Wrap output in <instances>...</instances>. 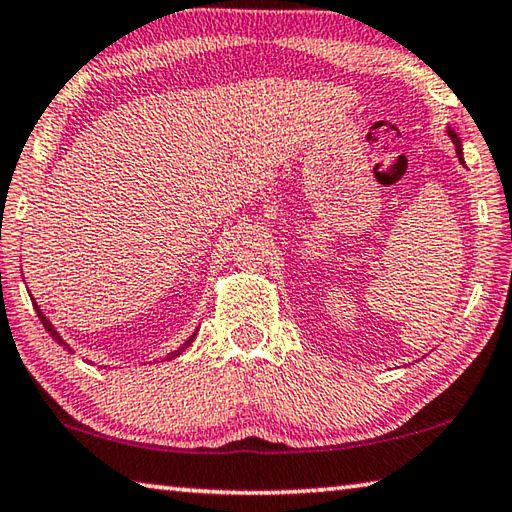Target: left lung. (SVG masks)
Listing matches in <instances>:
<instances>
[{"label": "left lung", "instance_id": "1", "mask_svg": "<svg viewBox=\"0 0 512 512\" xmlns=\"http://www.w3.org/2000/svg\"><path fill=\"white\" fill-rule=\"evenodd\" d=\"M447 137L452 139V143H454V148H456V157H459V161L461 164L465 166V159H463V146H461V139H459V134H456L450 125H447Z\"/></svg>", "mask_w": 512, "mask_h": 512}]
</instances>
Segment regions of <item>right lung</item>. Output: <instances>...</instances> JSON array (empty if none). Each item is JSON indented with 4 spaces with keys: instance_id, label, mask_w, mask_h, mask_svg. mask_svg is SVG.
I'll use <instances>...</instances> for the list:
<instances>
[{
    "instance_id": "add662e5",
    "label": "right lung",
    "mask_w": 512,
    "mask_h": 512,
    "mask_svg": "<svg viewBox=\"0 0 512 512\" xmlns=\"http://www.w3.org/2000/svg\"><path fill=\"white\" fill-rule=\"evenodd\" d=\"M22 279H24V274H22ZM31 301H33V308H35V312H38V317H40V321H42V326H44V330H47V333L51 335V339H53V342H56V344H60L62 348H65V351H69V353H74V348H71L67 342H65V339H62L60 337V333H58V330H56V326H53L51 324V321L47 319V317H44V312L40 310V306H38V303H35V299L31 297ZM195 335H197V330H193V335L191 337H188L186 339V342L182 344V346H179L177 348V351H170L166 357H164V362H168V360H175V357H179V355H182L184 351H186V348L188 346H191L193 344V339H195Z\"/></svg>"
}]
</instances>
